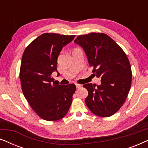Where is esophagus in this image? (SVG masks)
I'll use <instances>...</instances> for the list:
<instances>
[{
  "instance_id": "1",
  "label": "esophagus",
  "mask_w": 148,
  "mask_h": 148,
  "mask_svg": "<svg viewBox=\"0 0 148 148\" xmlns=\"http://www.w3.org/2000/svg\"><path fill=\"white\" fill-rule=\"evenodd\" d=\"M75 86H76V88L77 89H78V88H81V85H79V84H75Z\"/></svg>"
}]
</instances>
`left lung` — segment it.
Here are the masks:
<instances>
[{"mask_svg":"<svg viewBox=\"0 0 148 148\" xmlns=\"http://www.w3.org/2000/svg\"><path fill=\"white\" fill-rule=\"evenodd\" d=\"M74 42L84 49L93 75L101 79L99 86L84 85L88 92L87 106L97 116H112L124 104L131 88L132 73L126 54L105 34L79 36Z\"/></svg>","mask_w":148,"mask_h":148,"instance_id":"obj_1","label":"left lung"}]
</instances>
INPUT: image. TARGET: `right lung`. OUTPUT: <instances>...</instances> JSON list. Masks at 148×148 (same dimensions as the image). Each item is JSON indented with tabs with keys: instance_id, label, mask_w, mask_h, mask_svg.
Here are the masks:
<instances>
[{
	"instance_id": "add662e5",
	"label": "right lung",
	"mask_w": 148,
	"mask_h": 148,
	"mask_svg": "<svg viewBox=\"0 0 148 148\" xmlns=\"http://www.w3.org/2000/svg\"><path fill=\"white\" fill-rule=\"evenodd\" d=\"M74 38L43 34L25 48L22 56L19 77L23 95L36 114L46 121L63 118L71 105L75 86L60 85L51 75L57 72V58L62 48Z\"/></svg>"
}]
</instances>
